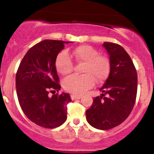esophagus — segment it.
Listing matches in <instances>:
<instances>
[{"mask_svg":"<svg viewBox=\"0 0 154 154\" xmlns=\"http://www.w3.org/2000/svg\"><path fill=\"white\" fill-rule=\"evenodd\" d=\"M82 98L81 95H71V98L72 100H76V99H80Z\"/></svg>","mask_w":154,"mask_h":154,"instance_id":"obj_1","label":"esophagus"}]
</instances>
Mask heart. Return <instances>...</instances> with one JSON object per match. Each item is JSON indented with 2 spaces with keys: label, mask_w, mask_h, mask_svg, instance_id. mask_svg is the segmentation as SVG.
<instances>
[{
  "label": "heart",
  "mask_w": 154,
  "mask_h": 154,
  "mask_svg": "<svg viewBox=\"0 0 154 154\" xmlns=\"http://www.w3.org/2000/svg\"><path fill=\"white\" fill-rule=\"evenodd\" d=\"M72 56L79 62L84 63L82 73L85 75H71L63 80L64 90L74 94H83L95 85V79L101 82L106 79L110 69V63L106 56L98 55L94 48L82 45L72 51ZM57 72L62 75L70 73L73 67L69 54L62 51L57 56L55 62Z\"/></svg>",
  "instance_id": "heart-1"
}]
</instances>
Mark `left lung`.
I'll use <instances>...</instances> for the list:
<instances>
[{
  "label": "left lung",
  "instance_id": "left-lung-1",
  "mask_svg": "<svg viewBox=\"0 0 154 154\" xmlns=\"http://www.w3.org/2000/svg\"><path fill=\"white\" fill-rule=\"evenodd\" d=\"M102 45L109 56L110 72L100 88L102 94L95 97L86 111V119L93 128L109 130L122 123L131 113L137 95V75L131 58L121 45L109 42Z\"/></svg>",
  "mask_w": 154,
  "mask_h": 154
}]
</instances>
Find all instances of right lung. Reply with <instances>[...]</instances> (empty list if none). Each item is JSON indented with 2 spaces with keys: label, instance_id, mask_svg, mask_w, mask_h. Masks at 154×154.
<instances>
[{
  "label": "right lung",
  "instance_id": "obj_1",
  "mask_svg": "<svg viewBox=\"0 0 154 154\" xmlns=\"http://www.w3.org/2000/svg\"><path fill=\"white\" fill-rule=\"evenodd\" d=\"M62 40H45L26 52L16 75V88L23 112L30 121L45 128H55L65 122L66 103L71 102L68 93L53 95L61 86L55 62L65 43Z\"/></svg>",
  "mask_w": 154,
  "mask_h": 154
}]
</instances>
